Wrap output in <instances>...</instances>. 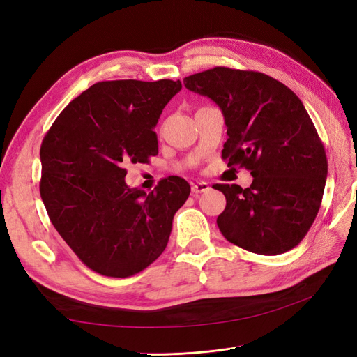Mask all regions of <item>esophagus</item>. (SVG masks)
Returning <instances> with one entry per match:
<instances>
[{
  "label": "esophagus",
  "mask_w": 357,
  "mask_h": 357,
  "mask_svg": "<svg viewBox=\"0 0 357 357\" xmlns=\"http://www.w3.org/2000/svg\"><path fill=\"white\" fill-rule=\"evenodd\" d=\"M210 189V185L207 181H197V183H192V195L193 197H198L199 193L202 192H207Z\"/></svg>",
  "instance_id": "esophagus-1"
}]
</instances>
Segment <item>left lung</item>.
<instances>
[{"mask_svg": "<svg viewBox=\"0 0 357 357\" xmlns=\"http://www.w3.org/2000/svg\"><path fill=\"white\" fill-rule=\"evenodd\" d=\"M183 83L220 107L228 126L222 158L253 177L245 189L213 185L226 198L220 232L252 253L291 250L316 219L328 176L325 147L304 104L259 71L214 67Z\"/></svg>", "mask_w": 357, "mask_h": 357, "instance_id": "1", "label": "left lung"}]
</instances>
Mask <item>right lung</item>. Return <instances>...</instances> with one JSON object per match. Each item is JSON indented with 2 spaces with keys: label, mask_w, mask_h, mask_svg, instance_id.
Returning a JSON list of instances; mask_svg holds the SVG:
<instances>
[{
  "label": "right lung",
  "mask_w": 357,
  "mask_h": 357,
  "mask_svg": "<svg viewBox=\"0 0 357 357\" xmlns=\"http://www.w3.org/2000/svg\"><path fill=\"white\" fill-rule=\"evenodd\" d=\"M177 80L92 84L61 112L40 149V195L50 222L80 261L105 277L143 271L165 250L190 186L177 176L146 193L125 167L158 155L153 128Z\"/></svg>",
  "instance_id": "1"
}]
</instances>
